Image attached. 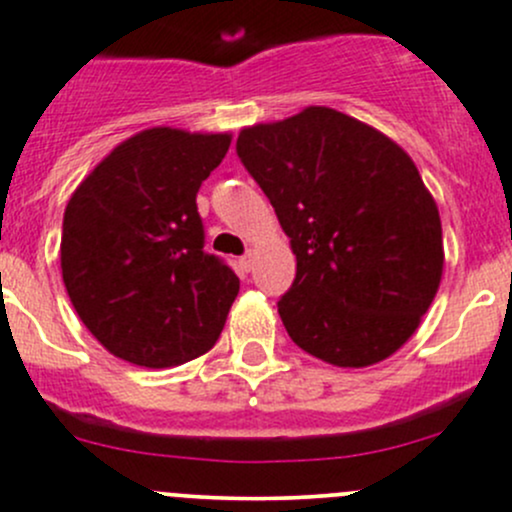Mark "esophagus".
<instances>
[{"label": "esophagus", "mask_w": 512, "mask_h": 512, "mask_svg": "<svg viewBox=\"0 0 512 512\" xmlns=\"http://www.w3.org/2000/svg\"><path fill=\"white\" fill-rule=\"evenodd\" d=\"M252 257H255V252H245V255H242L240 257V267H242V270H245V272H250L252 270Z\"/></svg>", "instance_id": "obj_1"}]
</instances>
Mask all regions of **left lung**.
I'll return each instance as SVG.
<instances>
[{"label": "left lung", "mask_w": 512, "mask_h": 512, "mask_svg": "<svg viewBox=\"0 0 512 512\" xmlns=\"http://www.w3.org/2000/svg\"><path fill=\"white\" fill-rule=\"evenodd\" d=\"M235 148L297 255L277 302L292 342L334 366L394 354L443 272L441 218L414 160L324 106L245 128Z\"/></svg>", "instance_id": "1"}]
</instances>
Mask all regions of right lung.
I'll return each mask as SVG.
<instances>
[{
  "mask_svg": "<svg viewBox=\"0 0 512 512\" xmlns=\"http://www.w3.org/2000/svg\"><path fill=\"white\" fill-rule=\"evenodd\" d=\"M227 148V133L148 128L71 195L61 232L66 292L118 359L165 369L218 342L240 280L205 252L195 195Z\"/></svg>",
  "mask_w": 512,
  "mask_h": 512,
  "instance_id": "1",
  "label": "right lung"
}]
</instances>
